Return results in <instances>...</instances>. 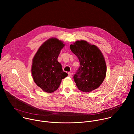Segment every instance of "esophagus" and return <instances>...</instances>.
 <instances>
[{"instance_id": "1", "label": "esophagus", "mask_w": 134, "mask_h": 134, "mask_svg": "<svg viewBox=\"0 0 134 134\" xmlns=\"http://www.w3.org/2000/svg\"><path fill=\"white\" fill-rule=\"evenodd\" d=\"M68 76H69V77H71V72H68Z\"/></svg>"}]
</instances>
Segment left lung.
Masks as SVG:
<instances>
[{
	"label": "left lung",
	"instance_id": "1",
	"mask_svg": "<svg viewBox=\"0 0 134 134\" xmlns=\"http://www.w3.org/2000/svg\"><path fill=\"white\" fill-rule=\"evenodd\" d=\"M72 53L77 57L80 67L74 75L78 88L89 92L98 88L103 82L107 67L103 55L99 48L81 40L70 45Z\"/></svg>",
	"mask_w": 134,
	"mask_h": 134
}]
</instances>
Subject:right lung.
I'll return each mask as SVG.
<instances>
[{
	"mask_svg": "<svg viewBox=\"0 0 134 134\" xmlns=\"http://www.w3.org/2000/svg\"><path fill=\"white\" fill-rule=\"evenodd\" d=\"M64 46L61 41L51 38L39 48L33 58L32 75L34 81L46 92L57 90L62 80L68 75L57 60Z\"/></svg>",
	"mask_w": 134,
	"mask_h": 134,
	"instance_id": "obj_1",
	"label": "right lung"
}]
</instances>
